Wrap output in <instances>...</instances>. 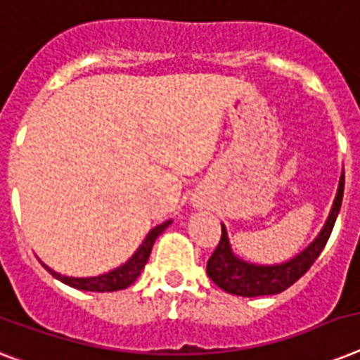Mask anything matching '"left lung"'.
Returning <instances> with one entry per match:
<instances>
[{
	"label": "left lung",
	"instance_id": "8db88e82",
	"mask_svg": "<svg viewBox=\"0 0 360 360\" xmlns=\"http://www.w3.org/2000/svg\"><path fill=\"white\" fill-rule=\"evenodd\" d=\"M342 198H344V172L340 175V183H338L329 218H327L323 229L320 231V235L300 255L290 261L281 262V264H251V262L238 259L231 250L226 227L221 226L220 244L216 246L214 253L210 255L209 262H207V276L214 281V285L220 286L221 290H226L227 294H235V296H274V294L286 290L300 277L305 276L307 270L314 264L318 255L326 248L338 212H340Z\"/></svg>",
	"mask_w": 360,
	"mask_h": 360
}]
</instances>
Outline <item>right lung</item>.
I'll list each match as a JSON object with an SVG mask.
<instances>
[{
  "label": "right lung",
  "mask_w": 360,
  "mask_h": 360,
  "mask_svg": "<svg viewBox=\"0 0 360 360\" xmlns=\"http://www.w3.org/2000/svg\"><path fill=\"white\" fill-rule=\"evenodd\" d=\"M172 220L165 221V224H160V226L153 227V229L148 233L146 236V240L140 244V248L134 251V255L131 257L129 261L125 262V264L118 266V268H114L112 271L109 274H103V276L98 277H66L60 276L57 271H53L51 268L44 264V268L55 277L60 283L68 286H74L77 290H86V292H118L127 288L129 285H133L136 281V277L140 276V271L144 270L146 262L150 259L151 248H153L155 240H157V236L166 229V227L170 226Z\"/></svg>",
  "instance_id": "1"
}]
</instances>
